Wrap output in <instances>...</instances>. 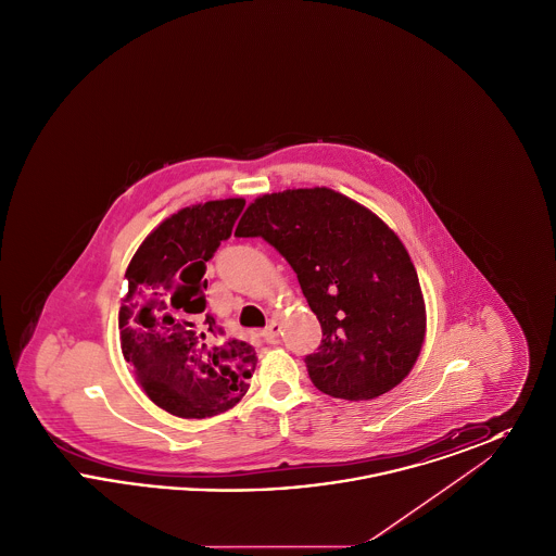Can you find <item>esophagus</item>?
Returning a JSON list of instances; mask_svg holds the SVG:
<instances>
[{
  "label": "esophagus",
  "instance_id": "1",
  "mask_svg": "<svg viewBox=\"0 0 556 556\" xmlns=\"http://www.w3.org/2000/svg\"><path fill=\"white\" fill-rule=\"evenodd\" d=\"M261 336L265 338L266 342H279V338H281V325H279L277 320H270L265 329H263Z\"/></svg>",
  "mask_w": 556,
  "mask_h": 556
}]
</instances>
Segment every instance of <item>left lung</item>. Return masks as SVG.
Listing matches in <instances>:
<instances>
[{
	"mask_svg": "<svg viewBox=\"0 0 556 556\" xmlns=\"http://www.w3.org/2000/svg\"><path fill=\"white\" fill-rule=\"evenodd\" d=\"M236 236L265 239L295 270L323 329L304 358L323 394L370 400L410 372L424 345V293L379 216L327 187L288 189L254 200Z\"/></svg>",
	"mask_w": 556,
	"mask_h": 556,
	"instance_id": "obj_1",
	"label": "left lung"
}]
</instances>
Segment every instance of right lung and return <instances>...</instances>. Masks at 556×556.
I'll return each mask as SVG.
<instances>
[{
    "label": "right lung",
    "mask_w": 556,
    "mask_h": 556,
    "mask_svg": "<svg viewBox=\"0 0 556 556\" xmlns=\"http://www.w3.org/2000/svg\"><path fill=\"white\" fill-rule=\"evenodd\" d=\"M245 200L195 204L143 239L118 311L123 356L154 404L184 419L218 415L248 392L254 348L225 338L206 311V263L231 238Z\"/></svg>",
    "instance_id": "1"
}]
</instances>
